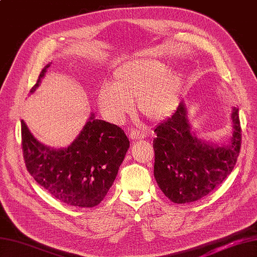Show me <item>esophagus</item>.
<instances>
[{
    "label": "esophagus",
    "instance_id": "34e87169",
    "mask_svg": "<svg viewBox=\"0 0 257 257\" xmlns=\"http://www.w3.org/2000/svg\"><path fill=\"white\" fill-rule=\"evenodd\" d=\"M129 137L134 141H138V140H143L146 138V135L141 132H137V130H132L129 133Z\"/></svg>",
    "mask_w": 257,
    "mask_h": 257
}]
</instances>
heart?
Wrapping results in <instances>:
<instances>
[{
	"label": "heart",
	"instance_id": "b5f03b06",
	"mask_svg": "<svg viewBox=\"0 0 257 257\" xmlns=\"http://www.w3.org/2000/svg\"><path fill=\"white\" fill-rule=\"evenodd\" d=\"M182 90L183 78L177 70L157 59L136 58L114 70L112 83L98 90L97 102L112 122L122 121L135 99L143 116L160 121L176 110Z\"/></svg>",
	"mask_w": 257,
	"mask_h": 257
}]
</instances>
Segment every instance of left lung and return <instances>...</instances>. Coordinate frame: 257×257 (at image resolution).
<instances>
[{
    "mask_svg": "<svg viewBox=\"0 0 257 257\" xmlns=\"http://www.w3.org/2000/svg\"><path fill=\"white\" fill-rule=\"evenodd\" d=\"M231 119L233 135L225 145L209 143L196 135L184 101L157 125L154 174L168 199L178 204L198 201L220 187L232 172L241 149L238 108L233 107Z\"/></svg>",
    "mask_w": 257,
    "mask_h": 257,
    "instance_id": "8db88e82",
    "label": "left lung"
}]
</instances>
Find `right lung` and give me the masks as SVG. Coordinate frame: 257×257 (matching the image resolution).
I'll return each mask as SVG.
<instances>
[{"instance_id":"right-lung-1","label":"right lung","mask_w":257,"mask_h":257,"mask_svg":"<svg viewBox=\"0 0 257 257\" xmlns=\"http://www.w3.org/2000/svg\"><path fill=\"white\" fill-rule=\"evenodd\" d=\"M51 63L43 68L36 90ZM22 146L27 171L54 198L65 204L92 207L100 203L117 177L129 149V140L118 125L95 119L88 121L72 144L51 148L38 141L22 120Z\"/></svg>"}]
</instances>
